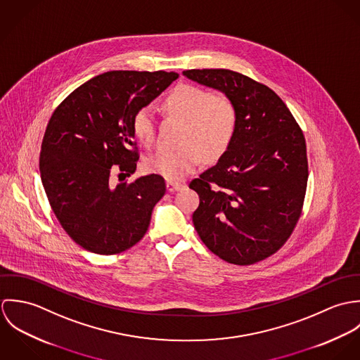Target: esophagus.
<instances>
[{"instance_id": "1", "label": "esophagus", "mask_w": 360, "mask_h": 360, "mask_svg": "<svg viewBox=\"0 0 360 360\" xmlns=\"http://www.w3.org/2000/svg\"><path fill=\"white\" fill-rule=\"evenodd\" d=\"M184 186L181 183H174V181H167L166 183V188L169 193H174V191H179L181 190Z\"/></svg>"}]
</instances>
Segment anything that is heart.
<instances>
[{
  "label": "heart",
  "mask_w": 360,
  "mask_h": 360,
  "mask_svg": "<svg viewBox=\"0 0 360 360\" xmlns=\"http://www.w3.org/2000/svg\"><path fill=\"white\" fill-rule=\"evenodd\" d=\"M165 109L186 123L181 150L158 151L147 160V169L170 181L183 180L206 159L220 158L230 147L237 129V108L221 93L210 94L201 87L180 84L165 100ZM133 131L146 146L155 139L154 113L141 108L133 117Z\"/></svg>",
  "instance_id": "b5f03b06"
}]
</instances>
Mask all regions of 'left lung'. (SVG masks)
<instances>
[{"label": "left lung", "mask_w": 360, "mask_h": 360, "mask_svg": "<svg viewBox=\"0 0 360 360\" xmlns=\"http://www.w3.org/2000/svg\"><path fill=\"white\" fill-rule=\"evenodd\" d=\"M183 75L231 98L237 129L219 162L190 183L200 206L194 227L214 255L240 266L276 254L301 216L308 184L307 143L283 100L229 69Z\"/></svg>", "instance_id": "left-lung-1"}]
</instances>
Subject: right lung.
<instances>
[{
    "label": "right lung",
    "mask_w": 360,
    "mask_h": 360,
    "mask_svg": "<svg viewBox=\"0 0 360 360\" xmlns=\"http://www.w3.org/2000/svg\"><path fill=\"white\" fill-rule=\"evenodd\" d=\"M177 77L163 70L106 72L53 110L41 144V181L60 226L84 250L115 255L146 236L166 191L163 177L115 186L112 170H119V180L136 172L133 117Z\"/></svg>",
    "instance_id": "obj_1"
}]
</instances>
